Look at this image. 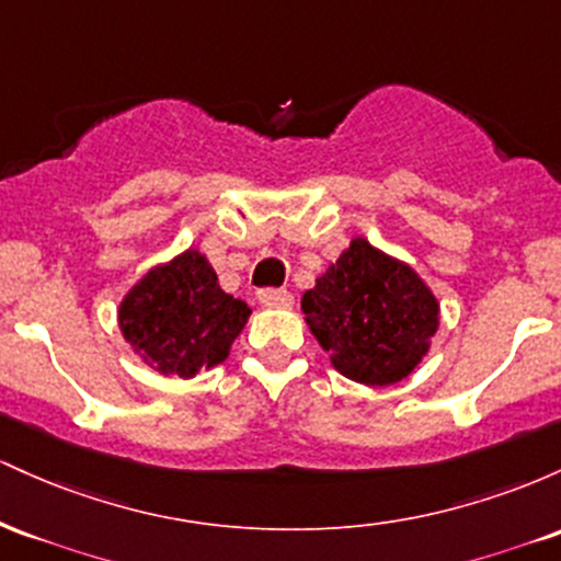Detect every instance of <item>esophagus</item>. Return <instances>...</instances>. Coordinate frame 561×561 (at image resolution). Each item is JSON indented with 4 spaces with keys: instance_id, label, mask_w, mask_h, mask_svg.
<instances>
[{
    "instance_id": "1",
    "label": "esophagus",
    "mask_w": 561,
    "mask_h": 561,
    "mask_svg": "<svg viewBox=\"0 0 561 561\" xmlns=\"http://www.w3.org/2000/svg\"><path fill=\"white\" fill-rule=\"evenodd\" d=\"M259 300L266 308H289V306H293V295H289L287 289H274V287L261 289Z\"/></svg>"
}]
</instances>
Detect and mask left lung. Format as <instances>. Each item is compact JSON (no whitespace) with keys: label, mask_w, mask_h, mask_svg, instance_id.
<instances>
[{"label":"left lung","mask_w":561,"mask_h":561,"mask_svg":"<svg viewBox=\"0 0 561 561\" xmlns=\"http://www.w3.org/2000/svg\"><path fill=\"white\" fill-rule=\"evenodd\" d=\"M300 308L334 369L369 388L409 377L440 324V302L422 276L364 237L306 289Z\"/></svg>","instance_id":"1"}]
</instances>
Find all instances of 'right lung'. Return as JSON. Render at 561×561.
<instances>
[{
    "label": "right lung",
    "instance_id": "add662e5",
    "mask_svg": "<svg viewBox=\"0 0 561 561\" xmlns=\"http://www.w3.org/2000/svg\"><path fill=\"white\" fill-rule=\"evenodd\" d=\"M248 317V302L224 293L195 248L150 268L118 306V327L134 353L158 375L182 379L227 362Z\"/></svg>",
    "mask_w": 561,
    "mask_h": 561
}]
</instances>
